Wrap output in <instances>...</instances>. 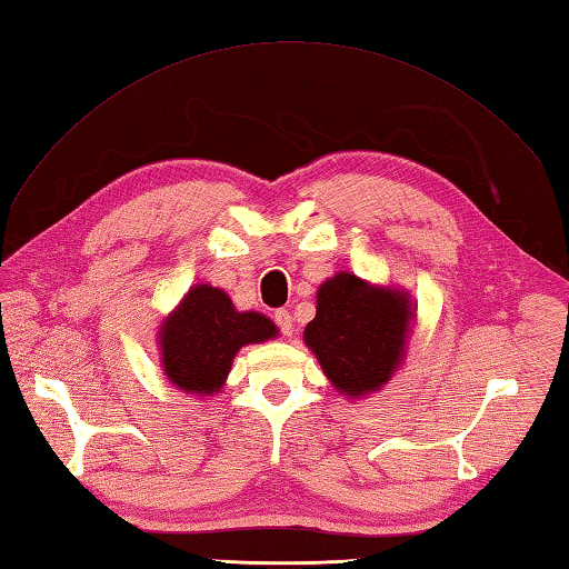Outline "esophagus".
Instances as JSON below:
<instances>
[{
    "label": "esophagus",
    "mask_w": 569,
    "mask_h": 569,
    "mask_svg": "<svg viewBox=\"0 0 569 569\" xmlns=\"http://www.w3.org/2000/svg\"><path fill=\"white\" fill-rule=\"evenodd\" d=\"M272 318H274V323H277V328H280L282 336H292V332H295L292 313H289L287 309H277V311L272 313Z\"/></svg>",
    "instance_id": "esophagus-1"
}]
</instances>
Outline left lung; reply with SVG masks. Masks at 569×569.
<instances>
[{
    "mask_svg": "<svg viewBox=\"0 0 569 569\" xmlns=\"http://www.w3.org/2000/svg\"><path fill=\"white\" fill-rule=\"evenodd\" d=\"M412 309L403 295L340 272L318 289L316 318L303 340L330 383L357 398L391 379L406 350Z\"/></svg>",
    "mask_w": 569,
    "mask_h": 569,
    "instance_id": "1",
    "label": "left lung"
}]
</instances>
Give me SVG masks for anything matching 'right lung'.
Instances as JSON below:
<instances>
[{"mask_svg": "<svg viewBox=\"0 0 569 569\" xmlns=\"http://www.w3.org/2000/svg\"><path fill=\"white\" fill-rule=\"evenodd\" d=\"M274 336L270 318L239 313L221 289L198 284L161 328L163 371L180 391L217 393L239 348Z\"/></svg>", "mask_w": 569, "mask_h": 569, "instance_id": "add662e5", "label": "right lung"}]
</instances>
